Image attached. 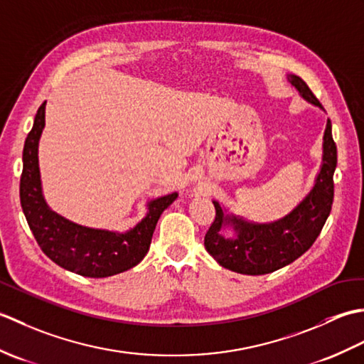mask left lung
I'll use <instances>...</instances> for the list:
<instances>
[{
	"mask_svg": "<svg viewBox=\"0 0 364 364\" xmlns=\"http://www.w3.org/2000/svg\"><path fill=\"white\" fill-rule=\"evenodd\" d=\"M286 80L297 89L300 97L322 109L306 82L297 75ZM336 145L327 120L322 142V164L314 186L305 198L284 218L258 223L241 215L227 213L213 200L215 219L205 236V249L222 267L244 275H264L291 264L314 244L326 223L333 203V173L336 168ZM231 229L233 237L223 231Z\"/></svg>",
	"mask_w": 364,
	"mask_h": 364,
	"instance_id": "obj_1",
	"label": "left lung"
}]
</instances>
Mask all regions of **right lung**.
Listing matches in <instances>:
<instances>
[{"label":"right lung","instance_id":"1","mask_svg":"<svg viewBox=\"0 0 364 364\" xmlns=\"http://www.w3.org/2000/svg\"><path fill=\"white\" fill-rule=\"evenodd\" d=\"M45 105L38 107L23 149L20 202L42 252L58 266L90 278H105L137 266L150 249L153 231L176 192L146 202L145 218L123 233L90 228L54 213L46 203L38 168V141L45 128Z\"/></svg>","mask_w":364,"mask_h":364}]
</instances>
